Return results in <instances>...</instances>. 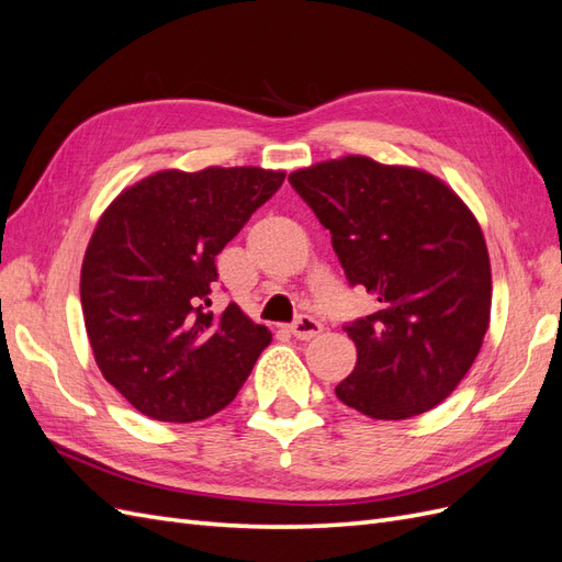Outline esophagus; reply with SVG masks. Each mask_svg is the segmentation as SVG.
Segmentation results:
<instances>
[{
  "mask_svg": "<svg viewBox=\"0 0 562 562\" xmlns=\"http://www.w3.org/2000/svg\"><path fill=\"white\" fill-rule=\"evenodd\" d=\"M321 330H323L321 321H316L314 316H307V314H302V316L293 323V326H291V333H293L297 339H312V337L321 335Z\"/></svg>",
  "mask_w": 562,
  "mask_h": 562,
  "instance_id": "34e87169",
  "label": "esophagus"
}]
</instances>
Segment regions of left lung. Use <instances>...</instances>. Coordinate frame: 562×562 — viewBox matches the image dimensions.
<instances>
[{
    "instance_id": "1",
    "label": "left lung",
    "mask_w": 562,
    "mask_h": 562,
    "mask_svg": "<svg viewBox=\"0 0 562 562\" xmlns=\"http://www.w3.org/2000/svg\"><path fill=\"white\" fill-rule=\"evenodd\" d=\"M330 229L351 285L378 312L345 326L356 345L337 398L372 419H407L464 380L490 328L492 274L479 220L450 184L363 155L288 176Z\"/></svg>"
}]
</instances>
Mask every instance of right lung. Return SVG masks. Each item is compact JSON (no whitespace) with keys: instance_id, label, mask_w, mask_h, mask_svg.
I'll use <instances>...</instances> for the list:
<instances>
[{"instance_id":"obj_1","label":"right lung","mask_w":562,"mask_h":562,"mask_svg":"<svg viewBox=\"0 0 562 562\" xmlns=\"http://www.w3.org/2000/svg\"><path fill=\"white\" fill-rule=\"evenodd\" d=\"M283 178L258 166L168 168L100 215L81 262L83 326L103 378L135 411L187 424L239 394L271 333L234 302L211 312L215 255Z\"/></svg>"}]
</instances>
